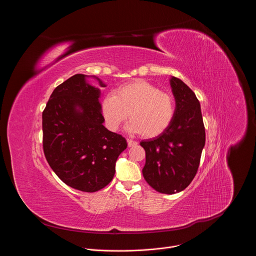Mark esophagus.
Segmentation results:
<instances>
[{"instance_id": "obj_1", "label": "esophagus", "mask_w": 256, "mask_h": 256, "mask_svg": "<svg viewBox=\"0 0 256 256\" xmlns=\"http://www.w3.org/2000/svg\"><path fill=\"white\" fill-rule=\"evenodd\" d=\"M136 142H134V140H128V147H134V146H136Z\"/></svg>"}]
</instances>
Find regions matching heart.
Masks as SVG:
<instances>
[{
	"label": "heart",
	"instance_id": "obj_1",
	"mask_svg": "<svg viewBox=\"0 0 256 256\" xmlns=\"http://www.w3.org/2000/svg\"><path fill=\"white\" fill-rule=\"evenodd\" d=\"M101 114L106 126L118 130L130 118L128 130L154 138L164 132L173 120L174 100L166 92L144 80L126 83L107 95L101 102Z\"/></svg>",
	"mask_w": 256,
	"mask_h": 256
}]
</instances>
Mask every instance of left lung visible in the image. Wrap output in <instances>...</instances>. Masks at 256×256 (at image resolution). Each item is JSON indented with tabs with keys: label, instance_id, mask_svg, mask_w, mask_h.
Listing matches in <instances>:
<instances>
[{
	"label": "left lung",
	"instance_id": "left-lung-1",
	"mask_svg": "<svg viewBox=\"0 0 256 256\" xmlns=\"http://www.w3.org/2000/svg\"><path fill=\"white\" fill-rule=\"evenodd\" d=\"M175 114L168 128L156 138L142 140L146 151L144 180L155 190L173 194L186 190L194 178L206 132L200 104L194 92L180 79L171 77Z\"/></svg>",
	"mask_w": 256,
	"mask_h": 256
}]
</instances>
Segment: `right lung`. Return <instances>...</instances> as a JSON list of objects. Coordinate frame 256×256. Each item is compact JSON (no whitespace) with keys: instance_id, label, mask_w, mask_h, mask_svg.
<instances>
[{"instance_id":"obj_1","label":"right lung","mask_w":256,"mask_h":256,"mask_svg":"<svg viewBox=\"0 0 256 256\" xmlns=\"http://www.w3.org/2000/svg\"><path fill=\"white\" fill-rule=\"evenodd\" d=\"M88 77L106 86L95 76L77 74L54 90L42 112V144L50 166L62 182L95 192L112 180L128 144L103 126L101 92L87 82Z\"/></svg>"}]
</instances>
